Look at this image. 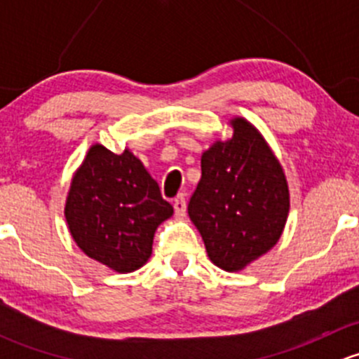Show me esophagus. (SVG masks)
Returning <instances> with one entry per match:
<instances>
[{
  "instance_id": "34e87169",
  "label": "esophagus",
  "mask_w": 359,
  "mask_h": 359,
  "mask_svg": "<svg viewBox=\"0 0 359 359\" xmlns=\"http://www.w3.org/2000/svg\"><path fill=\"white\" fill-rule=\"evenodd\" d=\"M173 210H175L177 217L186 215V198H184V194H179V196L173 200Z\"/></svg>"
}]
</instances>
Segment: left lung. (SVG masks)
Masks as SVG:
<instances>
[{
    "label": "left lung",
    "instance_id": "left-lung-1",
    "mask_svg": "<svg viewBox=\"0 0 359 359\" xmlns=\"http://www.w3.org/2000/svg\"><path fill=\"white\" fill-rule=\"evenodd\" d=\"M233 137L201 156V180L187 212L205 241L210 260L240 271L280 240L290 208L280 163L260 133L233 119Z\"/></svg>",
    "mask_w": 359,
    "mask_h": 359
}]
</instances>
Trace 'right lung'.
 I'll list each match as a JSON object with an SVG mask.
<instances>
[{
  "label": "right lung",
  "instance_id": "add662e5",
  "mask_svg": "<svg viewBox=\"0 0 359 359\" xmlns=\"http://www.w3.org/2000/svg\"><path fill=\"white\" fill-rule=\"evenodd\" d=\"M173 213L156 180L128 149L93 146L72 179L66 220L88 257L118 273L139 269L153 252L158 226Z\"/></svg>",
  "mask_w": 359,
  "mask_h": 359
}]
</instances>
